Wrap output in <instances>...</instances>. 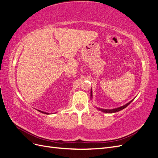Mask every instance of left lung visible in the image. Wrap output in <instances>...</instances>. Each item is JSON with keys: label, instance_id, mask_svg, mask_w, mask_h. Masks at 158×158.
<instances>
[{"label": "left lung", "instance_id": "obj_1", "mask_svg": "<svg viewBox=\"0 0 158 158\" xmlns=\"http://www.w3.org/2000/svg\"><path fill=\"white\" fill-rule=\"evenodd\" d=\"M91 98H92V89H91ZM133 101V99L131 100V101L130 102H128V103L125 104V106H121L120 107H118V108H115V109H100V108H98V110H99V111H101L102 112H104V113H116V112H118L119 111H121V110L125 109V107H127L129 104H130Z\"/></svg>", "mask_w": 158, "mask_h": 158}]
</instances>
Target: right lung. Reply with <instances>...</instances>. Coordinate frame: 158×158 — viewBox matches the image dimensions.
<instances>
[{
  "label": "right lung",
  "instance_id": "add662e5",
  "mask_svg": "<svg viewBox=\"0 0 158 158\" xmlns=\"http://www.w3.org/2000/svg\"><path fill=\"white\" fill-rule=\"evenodd\" d=\"M37 111L41 112V113H45V114H49L48 113H45V112H44V111H40V110H37Z\"/></svg>",
  "mask_w": 158,
  "mask_h": 158
}]
</instances>
